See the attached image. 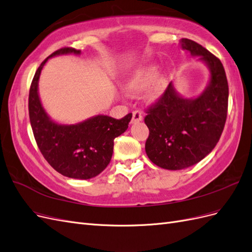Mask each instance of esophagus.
<instances>
[{"instance_id":"34e87169","label":"esophagus","mask_w":252,"mask_h":252,"mask_svg":"<svg viewBox=\"0 0 252 252\" xmlns=\"http://www.w3.org/2000/svg\"><path fill=\"white\" fill-rule=\"evenodd\" d=\"M143 120L142 113L139 110H135L132 112V119H131V124H136Z\"/></svg>"}]
</instances>
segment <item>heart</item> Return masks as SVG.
<instances>
[{
	"instance_id": "heart-1",
	"label": "heart",
	"mask_w": 252,
	"mask_h": 252,
	"mask_svg": "<svg viewBox=\"0 0 252 252\" xmlns=\"http://www.w3.org/2000/svg\"><path fill=\"white\" fill-rule=\"evenodd\" d=\"M158 66L148 64L135 69L126 80L124 87L128 94H139L149 86L145 93V98L148 102H156L161 98L167 87V74L162 73L156 79Z\"/></svg>"
}]
</instances>
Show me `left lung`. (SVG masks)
<instances>
[{"mask_svg":"<svg viewBox=\"0 0 252 252\" xmlns=\"http://www.w3.org/2000/svg\"><path fill=\"white\" fill-rule=\"evenodd\" d=\"M182 49L207 66L209 81L195 97H184L170 82L159 101L145 117L149 136L145 151L150 161L168 170H181L208 156L216 147L225 126L228 83L220 61L202 45L188 39Z\"/></svg>","mask_w":252,"mask_h":252,"instance_id":"8db88e82","label":"left lung"}]
</instances>
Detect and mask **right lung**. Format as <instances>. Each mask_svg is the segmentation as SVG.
Here are the masks:
<instances>
[{
  "instance_id": "add662e5",
  "label": "right lung",
  "mask_w": 252,
  "mask_h": 252,
  "mask_svg": "<svg viewBox=\"0 0 252 252\" xmlns=\"http://www.w3.org/2000/svg\"><path fill=\"white\" fill-rule=\"evenodd\" d=\"M70 53L79 56L81 50L59 49L37 68L29 91V119L37 147L52 168L68 178L88 180L107 167L112 157L113 141L127 130L132 113L121 120L97 114L72 125L53 121L45 111L39 95L41 71L48 59Z\"/></svg>"
}]
</instances>
